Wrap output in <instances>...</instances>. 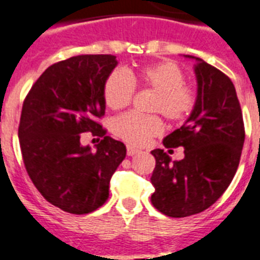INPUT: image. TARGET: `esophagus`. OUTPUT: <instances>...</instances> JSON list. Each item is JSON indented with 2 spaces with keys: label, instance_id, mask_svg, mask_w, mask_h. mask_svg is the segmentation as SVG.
<instances>
[{
  "label": "esophagus",
  "instance_id": "esophagus-1",
  "mask_svg": "<svg viewBox=\"0 0 260 260\" xmlns=\"http://www.w3.org/2000/svg\"><path fill=\"white\" fill-rule=\"evenodd\" d=\"M137 153H140V150L136 149L135 147H131V145H128V147H126V154H128V156H135V154H137Z\"/></svg>",
  "mask_w": 260,
  "mask_h": 260
}]
</instances>
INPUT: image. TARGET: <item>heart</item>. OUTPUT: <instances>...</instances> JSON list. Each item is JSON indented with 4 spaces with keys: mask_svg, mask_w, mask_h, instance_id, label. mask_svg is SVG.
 I'll return each instance as SVG.
<instances>
[{
    "mask_svg": "<svg viewBox=\"0 0 260 260\" xmlns=\"http://www.w3.org/2000/svg\"><path fill=\"white\" fill-rule=\"evenodd\" d=\"M134 83L156 92L152 112H160L172 121H180L191 112L196 104V95L184 86L185 74L178 64L171 60L152 63L139 67L126 76L121 71H113L104 84V102L111 110H121L129 104L134 96ZM113 131L123 140L135 145H143L150 137L162 131V123L157 116H140L126 113L117 117Z\"/></svg>",
    "mask_w": 260,
    "mask_h": 260,
    "instance_id": "obj_1",
    "label": "heart"
}]
</instances>
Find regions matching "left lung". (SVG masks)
<instances>
[{
	"label": "left lung",
	"instance_id": "1",
	"mask_svg": "<svg viewBox=\"0 0 260 260\" xmlns=\"http://www.w3.org/2000/svg\"><path fill=\"white\" fill-rule=\"evenodd\" d=\"M184 56L196 60L197 98L186 121L164 139V145L182 147L185 157L173 161L164 149L152 150L156 168L150 201L162 214L174 218L198 214L221 197L234 178L245 143L233 82L205 60Z\"/></svg>",
	"mask_w": 260,
	"mask_h": 260
}]
</instances>
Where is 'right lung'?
Masks as SVG:
<instances>
[{
	"label": "right lung",
	"mask_w": 260,
	"mask_h": 260,
	"mask_svg": "<svg viewBox=\"0 0 260 260\" xmlns=\"http://www.w3.org/2000/svg\"><path fill=\"white\" fill-rule=\"evenodd\" d=\"M113 55H76L46 70L23 102L18 137L32 184L56 208L88 214L108 200L110 180L126 148L95 121L106 111L104 84ZM84 132L104 139L92 151Z\"/></svg>",
	"instance_id": "obj_1"
}]
</instances>
